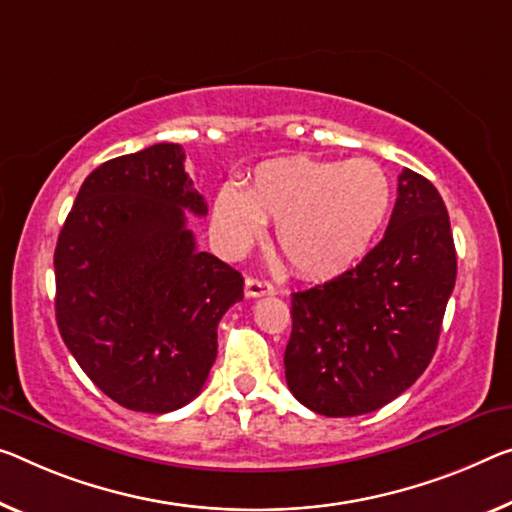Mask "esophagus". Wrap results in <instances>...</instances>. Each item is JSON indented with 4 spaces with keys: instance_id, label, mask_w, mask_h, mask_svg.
Returning a JSON list of instances; mask_svg holds the SVG:
<instances>
[{
    "instance_id": "34e87169",
    "label": "esophagus",
    "mask_w": 512,
    "mask_h": 512,
    "mask_svg": "<svg viewBox=\"0 0 512 512\" xmlns=\"http://www.w3.org/2000/svg\"><path fill=\"white\" fill-rule=\"evenodd\" d=\"M272 293H274L272 283H267L263 279L247 277V281H245V295L247 297H263V295H272Z\"/></svg>"
}]
</instances>
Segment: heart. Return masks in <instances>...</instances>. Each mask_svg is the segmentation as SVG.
<instances>
[{
	"label": "heart",
	"instance_id": "b5f03b06",
	"mask_svg": "<svg viewBox=\"0 0 512 512\" xmlns=\"http://www.w3.org/2000/svg\"><path fill=\"white\" fill-rule=\"evenodd\" d=\"M393 201L391 180L373 160L295 155L263 162L245 190L226 183L212 201V229L231 254L277 222V245L302 277H336L355 265L382 231Z\"/></svg>",
	"mask_w": 512,
	"mask_h": 512
}]
</instances>
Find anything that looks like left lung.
I'll return each mask as SVG.
<instances>
[{"instance_id":"8db88e82","label":"left lung","mask_w":512,"mask_h":512,"mask_svg":"<svg viewBox=\"0 0 512 512\" xmlns=\"http://www.w3.org/2000/svg\"><path fill=\"white\" fill-rule=\"evenodd\" d=\"M451 222L435 185L398 176L387 233L352 270L293 293L286 382L309 410L359 416L426 371L455 286Z\"/></svg>"}]
</instances>
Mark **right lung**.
Masks as SVG:
<instances>
[{
    "label": "right lung",
    "instance_id": "add662e5",
    "mask_svg": "<svg viewBox=\"0 0 512 512\" xmlns=\"http://www.w3.org/2000/svg\"><path fill=\"white\" fill-rule=\"evenodd\" d=\"M185 210L203 196L178 144L100 164L77 192L54 249L57 325L93 384L135 412H174L199 396L217 325L245 279L196 249Z\"/></svg>",
    "mask_w": 512,
    "mask_h": 512
}]
</instances>
